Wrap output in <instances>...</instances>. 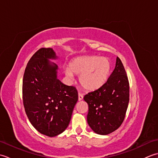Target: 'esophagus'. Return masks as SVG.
<instances>
[{
	"label": "esophagus",
	"mask_w": 158,
	"mask_h": 158,
	"mask_svg": "<svg viewBox=\"0 0 158 158\" xmlns=\"http://www.w3.org/2000/svg\"><path fill=\"white\" fill-rule=\"evenodd\" d=\"M83 95L81 94H80V93H79V94H78V100H79V101H81V100H83Z\"/></svg>",
	"instance_id": "34e87169"
}]
</instances>
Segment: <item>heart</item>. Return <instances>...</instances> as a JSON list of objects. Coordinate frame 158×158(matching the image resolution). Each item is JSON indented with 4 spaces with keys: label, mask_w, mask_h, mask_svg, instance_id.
Instances as JSON below:
<instances>
[{
    "label": "heart",
    "mask_w": 158,
    "mask_h": 158,
    "mask_svg": "<svg viewBox=\"0 0 158 158\" xmlns=\"http://www.w3.org/2000/svg\"><path fill=\"white\" fill-rule=\"evenodd\" d=\"M111 64L106 58L89 56L79 57L69 63L64 74L70 81L73 74L79 75V81L82 88L88 91H94L105 84L110 75Z\"/></svg>",
    "instance_id": "heart-1"
}]
</instances>
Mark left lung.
<instances>
[{
    "mask_svg": "<svg viewBox=\"0 0 158 158\" xmlns=\"http://www.w3.org/2000/svg\"><path fill=\"white\" fill-rule=\"evenodd\" d=\"M83 99L88 105V123L95 133L107 135L122 125L129 102V83L118 57L105 84L88 93Z\"/></svg>",
    "mask_w": 158,
    "mask_h": 158,
    "instance_id": "obj_1",
    "label": "left lung"
}]
</instances>
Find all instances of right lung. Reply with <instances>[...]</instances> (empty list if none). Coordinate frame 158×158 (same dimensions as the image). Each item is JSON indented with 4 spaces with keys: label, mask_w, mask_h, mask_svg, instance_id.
I'll list each match as a JSON object with an SVG mask.
<instances>
[{
    "label": "right lung",
    "mask_w": 158,
    "mask_h": 158,
    "mask_svg": "<svg viewBox=\"0 0 158 158\" xmlns=\"http://www.w3.org/2000/svg\"><path fill=\"white\" fill-rule=\"evenodd\" d=\"M58 58L52 48L39 49L26 66L22 84L23 106L30 122L49 137L67 128L78 100L75 87L58 79V66L50 61Z\"/></svg>",
    "instance_id": "1"
}]
</instances>
